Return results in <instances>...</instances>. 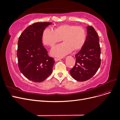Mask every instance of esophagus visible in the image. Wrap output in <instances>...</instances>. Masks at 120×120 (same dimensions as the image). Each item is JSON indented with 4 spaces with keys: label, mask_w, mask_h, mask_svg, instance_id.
Here are the masks:
<instances>
[{
    "label": "esophagus",
    "mask_w": 120,
    "mask_h": 120,
    "mask_svg": "<svg viewBox=\"0 0 120 120\" xmlns=\"http://www.w3.org/2000/svg\"><path fill=\"white\" fill-rule=\"evenodd\" d=\"M61 59H62V58H55V59H54V61H59V60H60Z\"/></svg>",
    "instance_id": "obj_1"
}]
</instances>
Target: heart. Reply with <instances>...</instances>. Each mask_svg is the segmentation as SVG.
<instances>
[{
  "mask_svg": "<svg viewBox=\"0 0 120 120\" xmlns=\"http://www.w3.org/2000/svg\"><path fill=\"white\" fill-rule=\"evenodd\" d=\"M61 39L64 42L52 49V56L62 57L72 50L77 51L84 45L86 40V32L81 26L64 24L56 27L54 30L46 28L42 34V42L46 45L52 46Z\"/></svg>",
  "mask_w": 120,
  "mask_h": 120,
  "instance_id": "1",
  "label": "heart"
}]
</instances>
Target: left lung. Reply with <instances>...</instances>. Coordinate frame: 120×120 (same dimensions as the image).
Wrapping results in <instances>:
<instances>
[{"label": "left lung", "instance_id": "8db88e82", "mask_svg": "<svg viewBox=\"0 0 120 120\" xmlns=\"http://www.w3.org/2000/svg\"><path fill=\"white\" fill-rule=\"evenodd\" d=\"M87 35L84 45L75 54V64L70 72L76 81L88 80L95 75L101 65L99 38L92 26L86 27Z\"/></svg>", "mask_w": 120, "mask_h": 120}]
</instances>
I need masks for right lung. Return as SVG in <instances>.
Instances as JSON below:
<instances>
[{
    "instance_id": "1",
    "label": "right lung",
    "mask_w": 120,
    "mask_h": 120,
    "mask_svg": "<svg viewBox=\"0 0 120 120\" xmlns=\"http://www.w3.org/2000/svg\"><path fill=\"white\" fill-rule=\"evenodd\" d=\"M50 22H36L28 26L18 41L17 56L20 72L30 81L41 82L52 74L54 59L43 46L42 34Z\"/></svg>"
}]
</instances>
